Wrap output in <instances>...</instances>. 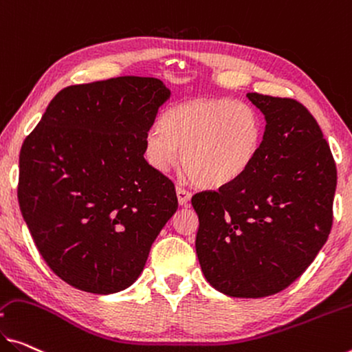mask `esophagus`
I'll use <instances>...</instances> for the list:
<instances>
[{
    "instance_id": "obj_1",
    "label": "esophagus",
    "mask_w": 352,
    "mask_h": 352,
    "mask_svg": "<svg viewBox=\"0 0 352 352\" xmlns=\"http://www.w3.org/2000/svg\"><path fill=\"white\" fill-rule=\"evenodd\" d=\"M176 195H177V203H179V206H188L190 204V198L192 195L188 190H186L182 186H177L176 187Z\"/></svg>"
}]
</instances>
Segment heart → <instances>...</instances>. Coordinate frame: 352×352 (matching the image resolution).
<instances>
[{
    "instance_id": "heart-1",
    "label": "heart",
    "mask_w": 352,
    "mask_h": 352,
    "mask_svg": "<svg viewBox=\"0 0 352 352\" xmlns=\"http://www.w3.org/2000/svg\"><path fill=\"white\" fill-rule=\"evenodd\" d=\"M264 124L245 102L195 99L165 108L159 127L144 135L143 154L151 168L166 173L179 164L199 187H230L244 177L263 146Z\"/></svg>"
}]
</instances>
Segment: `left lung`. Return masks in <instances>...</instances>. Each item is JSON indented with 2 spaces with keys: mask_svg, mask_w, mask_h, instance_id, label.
Wrapping results in <instances>:
<instances>
[{
  "mask_svg": "<svg viewBox=\"0 0 352 352\" xmlns=\"http://www.w3.org/2000/svg\"><path fill=\"white\" fill-rule=\"evenodd\" d=\"M266 120L242 179L193 195L195 248L208 282L231 297H266L299 278L332 228L337 168L315 118L294 99L248 93Z\"/></svg>",
  "mask_w": 352,
  "mask_h": 352,
  "instance_id": "left-lung-1",
  "label": "left lung"
}]
</instances>
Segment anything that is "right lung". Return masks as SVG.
Segmentation results:
<instances>
[{
  "mask_svg": "<svg viewBox=\"0 0 352 352\" xmlns=\"http://www.w3.org/2000/svg\"><path fill=\"white\" fill-rule=\"evenodd\" d=\"M170 96L151 77L67 86L23 142L21 215L48 267L74 288H129L176 212L175 186L143 157L144 135Z\"/></svg>",
  "mask_w": 352,
  "mask_h": 352,
  "instance_id": "1",
  "label": "right lung"
}]
</instances>
